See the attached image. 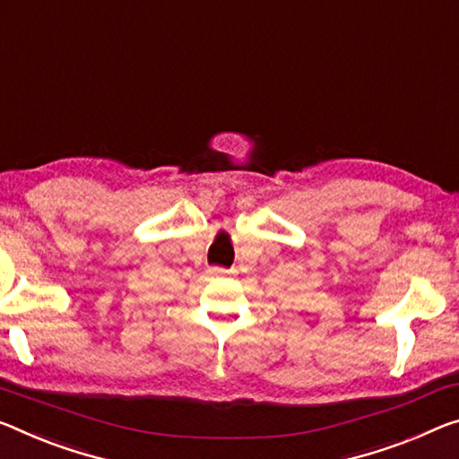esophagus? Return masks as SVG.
I'll list each match as a JSON object with an SVG mask.
<instances>
[{
    "instance_id": "obj_1",
    "label": "esophagus",
    "mask_w": 459,
    "mask_h": 459,
    "mask_svg": "<svg viewBox=\"0 0 459 459\" xmlns=\"http://www.w3.org/2000/svg\"><path fill=\"white\" fill-rule=\"evenodd\" d=\"M210 273H212V275H224V273H229V272L224 267H210Z\"/></svg>"
}]
</instances>
